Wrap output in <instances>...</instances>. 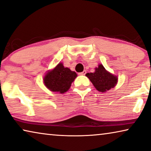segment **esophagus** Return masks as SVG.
I'll return each instance as SVG.
<instances>
[{
  "instance_id": "34e87169",
  "label": "esophagus",
  "mask_w": 151,
  "mask_h": 151,
  "mask_svg": "<svg viewBox=\"0 0 151 151\" xmlns=\"http://www.w3.org/2000/svg\"><path fill=\"white\" fill-rule=\"evenodd\" d=\"M86 73H87V71H86V70H84V71H83L82 73H79V75H85V74H86Z\"/></svg>"
}]
</instances>
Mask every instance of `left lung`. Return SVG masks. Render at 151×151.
<instances>
[{
	"instance_id": "left-lung-1",
	"label": "left lung",
	"mask_w": 151,
	"mask_h": 151,
	"mask_svg": "<svg viewBox=\"0 0 151 151\" xmlns=\"http://www.w3.org/2000/svg\"><path fill=\"white\" fill-rule=\"evenodd\" d=\"M86 76L89 78L94 87L100 92H106L116 85L118 78L107 72L102 64L95 68V73H87Z\"/></svg>"
}]
</instances>
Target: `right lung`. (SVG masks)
<instances>
[{
	"mask_svg": "<svg viewBox=\"0 0 151 151\" xmlns=\"http://www.w3.org/2000/svg\"><path fill=\"white\" fill-rule=\"evenodd\" d=\"M76 76L75 71L65 68L63 64L59 63L45 75L44 82L46 87L52 91L64 93L69 89Z\"/></svg>",
	"mask_w": 151,
	"mask_h": 151,
	"instance_id": "obj_1",
	"label": "right lung"
}]
</instances>
